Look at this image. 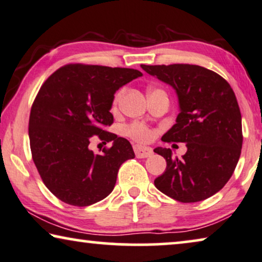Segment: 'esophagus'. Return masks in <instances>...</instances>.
I'll use <instances>...</instances> for the list:
<instances>
[{
  "label": "esophagus",
  "mask_w": 262,
  "mask_h": 262,
  "mask_svg": "<svg viewBox=\"0 0 262 262\" xmlns=\"http://www.w3.org/2000/svg\"><path fill=\"white\" fill-rule=\"evenodd\" d=\"M134 152H135V156L138 158H147V157L152 156L153 150H152V148H149V147H143V146L136 145V146H134Z\"/></svg>",
  "instance_id": "1"
}]
</instances>
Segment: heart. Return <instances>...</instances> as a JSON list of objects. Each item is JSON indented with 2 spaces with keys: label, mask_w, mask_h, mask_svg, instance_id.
Returning a JSON list of instances; mask_svg holds the SVG:
<instances>
[{
  "label": "heart",
  "mask_w": 262,
  "mask_h": 262,
  "mask_svg": "<svg viewBox=\"0 0 262 262\" xmlns=\"http://www.w3.org/2000/svg\"><path fill=\"white\" fill-rule=\"evenodd\" d=\"M123 91V89H120L119 91H116L115 95H114L112 103L113 109L117 108L121 98H122ZM124 134H126L128 138L135 140V141L138 142H146L152 138V130L142 122H133L130 124H128V126L124 128Z\"/></svg>",
  "instance_id": "obj_1"
}]
</instances>
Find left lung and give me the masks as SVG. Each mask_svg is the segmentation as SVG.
I'll use <instances>...</instances> for the list:
<instances>
[{
  "label": "left lung",
  "mask_w": 262,
  "mask_h": 262,
  "mask_svg": "<svg viewBox=\"0 0 262 262\" xmlns=\"http://www.w3.org/2000/svg\"><path fill=\"white\" fill-rule=\"evenodd\" d=\"M150 76L169 84L179 99L177 123L165 142H184L187 150L173 158L169 148L154 152L167 167L154 180L161 192L182 203L204 201L233 176L242 148L241 112L233 89L223 77L198 65H141Z\"/></svg>",
  "instance_id": "1"
}]
</instances>
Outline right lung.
<instances>
[{
	"label": "right lung",
	"mask_w": 262,
	"mask_h": 262,
	"mask_svg": "<svg viewBox=\"0 0 262 262\" xmlns=\"http://www.w3.org/2000/svg\"><path fill=\"white\" fill-rule=\"evenodd\" d=\"M141 76L134 69L68 64L43 82L29 115V145L43 184L58 200L97 203L113 191L121 165L135 158L130 142L105 128L114 122V94ZM93 136L113 146L95 155L89 149Z\"/></svg>",
	"instance_id": "right-lung-1"
}]
</instances>
